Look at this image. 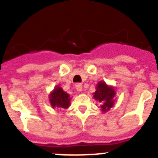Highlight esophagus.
Returning <instances> with one entry per match:
<instances>
[{
	"instance_id": "1",
	"label": "esophagus",
	"mask_w": 158,
	"mask_h": 158,
	"mask_svg": "<svg viewBox=\"0 0 158 158\" xmlns=\"http://www.w3.org/2000/svg\"><path fill=\"white\" fill-rule=\"evenodd\" d=\"M75 88H76V89L77 91L81 92L82 90V85L81 83H77L76 85H75Z\"/></svg>"
}]
</instances>
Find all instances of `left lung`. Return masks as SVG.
Returning <instances> with one entry per match:
<instances>
[{
  "label": "left lung",
  "mask_w": 158,
  "mask_h": 158,
  "mask_svg": "<svg viewBox=\"0 0 158 158\" xmlns=\"http://www.w3.org/2000/svg\"><path fill=\"white\" fill-rule=\"evenodd\" d=\"M96 90L93 93V97L101 103V108L103 112L109 111L113 107L115 102V91L112 86L107 85L104 81H100L96 85Z\"/></svg>",
  "instance_id": "left-lung-1"
}]
</instances>
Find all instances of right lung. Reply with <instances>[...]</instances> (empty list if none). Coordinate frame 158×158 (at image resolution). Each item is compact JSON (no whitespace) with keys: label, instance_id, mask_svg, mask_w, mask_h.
<instances>
[{"label":"right lung","instance_id":"1","mask_svg":"<svg viewBox=\"0 0 158 158\" xmlns=\"http://www.w3.org/2000/svg\"><path fill=\"white\" fill-rule=\"evenodd\" d=\"M51 106L57 108H68L70 104V97L59 86H56L49 96Z\"/></svg>","mask_w":158,"mask_h":158}]
</instances>
